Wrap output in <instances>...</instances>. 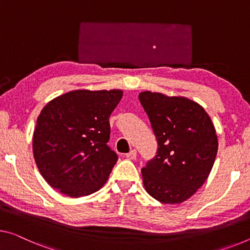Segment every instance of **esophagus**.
I'll return each instance as SVG.
<instances>
[{"label": "esophagus", "mask_w": 250, "mask_h": 250, "mask_svg": "<svg viewBox=\"0 0 250 250\" xmlns=\"http://www.w3.org/2000/svg\"><path fill=\"white\" fill-rule=\"evenodd\" d=\"M136 156H137L136 149H132V151H130L129 153H127V154H126V157H127L128 160H135Z\"/></svg>", "instance_id": "1"}]
</instances>
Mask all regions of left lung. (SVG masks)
I'll return each instance as SVG.
<instances>
[{"label": "left lung", "mask_w": 250, "mask_h": 250, "mask_svg": "<svg viewBox=\"0 0 250 250\" xmlns=\"http://www.w3.org/2000/svg\"><path fill=\"white\" fill-rule=\"evenodd\" d=\"M138 98L159 144L154 159L142 168L145 190L161 203H182L203 186L213 167V123L201 105L182 96L147 90Z\"/></svg>", "instance_id": "8db88e82"}]
</instances>
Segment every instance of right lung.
Masks as SVG:
<instances>
[{"label":"right lung","mask_w":250,"mask_h":250,"mask_svg":"<svg viewBox=\"0 0 250 250\" xmlns=\"http://www.w3.org/2000/svg\"><path fill=\"white\" fill-rule=\"evenodd\" d=\"M122 97L121 89H78L53 98L42 108L32 148L49 186L70 198L102 189L118 159L107 142L109 116Z\"/></svg>","instance_id":"right-lung-1"}]
</instances>
